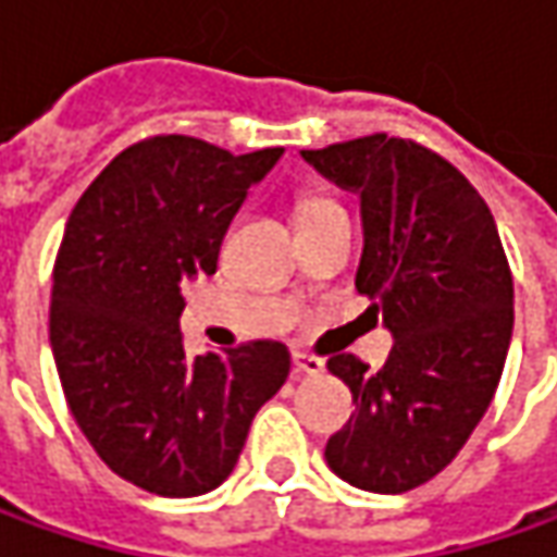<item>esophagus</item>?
Here are the masks:
<instances>
[{"label":"esophagus","instance_id":"esophagus-1","mask_svg":"<svg viewBox=\"0 0 557 557\" xmlns=\"http://www.w3.org/2000/svg\"><path fill=\"white\" fill-rule=\"evenodd\" d=\"M290 359H294V372L297 374H322L325 372V362H322L319 356L304 354V350H294V354H290Z\"/></svg>","mask_w":557,"mask_h":557}]
</instances>
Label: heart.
Masks as SVG:
<instances>
[{
	"label": "heart",
	"mask_w": 557,
	"mask_h": 557,
	"mask_svg": "<svg viewBox=\"0 0 557 557\" xmlns=\"http://www.w3.org/2000/svg\"><path fill=\"white\" fill-rule=\"evenodd\" d=\"M319 203H329V201H325V198H312V201H304L300 203V213H304V210H310V207H319Z\"/></svg>",
	"instance_id": "obj_1"
}]
</instances>
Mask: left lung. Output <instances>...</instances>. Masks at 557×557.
<instances>
[{
	"mask_svg": "<svg viewBox=\"0 0 557 557\" xmlns=\"http://www.w3.org/2000/svg\"><path fill=\"white\" fill-rule=\"evenodd\" d=\"M322 176L359 191L356 290L394 334L384 369L337 354L356 412L329 440L341 481L372 493L416 490L459 456L503 377L515 288L478 188L437 151L374 133L304 151Z\"/></svg>",
	"mask_w": 557,
	"mask_h": 557,
	"instance_id": "1",
	"label": "left lung"
}]
</instances>
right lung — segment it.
Segmentation results:
<instances>
[{
  "label": "right lung",
  "instance_id": "right-lung-1",
  "mask_svg": "<svg viewBox=\"0 0 557 557\" xmlns=\"http://www.w3.org/2000/svg\"><path fill=\"white\" fill-rule=\"evenodd\" d=\"M282 151L151 136L120 151L67 220L49 310L58 377L98 459L148 493L216 490L290 372L278 341L188 359L180 332L183 285L216 272L225 228Z\"/></svg>",
  "mask_w": 557,
  "mask_h": 557
}]
</instances>
